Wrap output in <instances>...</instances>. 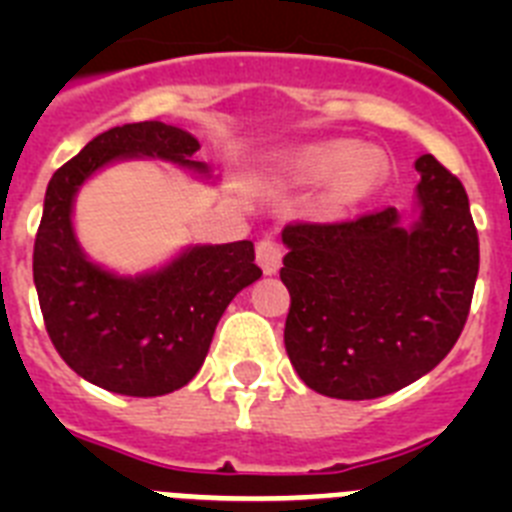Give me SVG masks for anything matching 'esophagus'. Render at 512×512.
<instances>
[{
    "label": "esophagus",
    "mask_w": 512,
    "mask_h": 512,
    "mask_svg": "<svg viewBox=\"0 0 512 512\" xmlns=\"http://www.w3.org/2000/svg\"><path fill=\"white\" fill-rule=\"evenodd\" d=\"M282 243L277 238H261L256 243V261L264 269V274H277L279 266H282Z\"/></svg>",
    "instance_id": "1"
}]
</instances>
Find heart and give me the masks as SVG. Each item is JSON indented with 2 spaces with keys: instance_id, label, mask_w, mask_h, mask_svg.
I'll return each mask as SVG.
<instances>
[{
  "instance_id": "1",
  "label": "heart",
  "mask_w": 512,
  "mask_h": 512,
  "mask_svg": "<svg viewBox=\"0 0 512 512\" xmlns=\"http://www.w3.org/2000/svg\"><path fill=\"white\" fill-rule=\"evenodd\" d=\"M302 176L312 182H325L333 179V194L336 200L351 202L364 197L374 184L372 158L359 153L348 146H325L315 148L302 158Z\"/></svg>"
}]
</instances>
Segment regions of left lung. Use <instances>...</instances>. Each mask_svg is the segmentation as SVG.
<instances>
[{"instance_id": "left-lung-1", "label": "left lung", "mask_w": 512, "mask_h": 512, "mask_svg": "<svg viewBox=\"0 0 512 512\" xmlns=\"http://www.w3.org/2000/svg\"><path fill=\"white\" fill-rule=\"evenodd\" d=\"M420 171V220L395 207L282 230L289 289L284 346L310 390L374 400L408 387L459 341L479 271V238L461 182L433 156Z\"/></svg>"}]
</instances>
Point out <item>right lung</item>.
Masks as SVG:
<instances>
[{"instance_id": "obj_1", "label": "right lung", "mask_w": 512, "mask_h": 512, "mask_svg": "<svg viewBox=\"0 0 512 512\" xmlns=\"http://www.w3.org/2000/svg\"><path fill=\"white\" fill-rule=\"evenodd\" d=\"M200 140L158 120L97 135L53 174L35 235L33 279L45 330L61 359L102 390L158 397L179 390L210 351L217 320L238 292L261 277L253 243L194 246L164 269L122 279L81 253L71 205L84 179L125 156L192 161Z\"/></svg>"}]
</instances>
